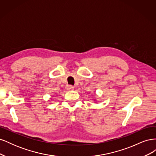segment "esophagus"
<instances>
[{
    "instance_id": "esophagus-1",
    "label": "esophagus",
    "mask_w": 156,
    "mask_h": 156,
    "mask_svg": "<svg viewBox=\"0 0 156 156\" xmlns=\"http://www.w3.org/2000/svg\"><path fill=\"white\" fill-rule=\"evenodd\" d=\"M66 88L68 90H71L74 89V87L72 86V85H66Z\"/></svg>"
}]
</instances>
